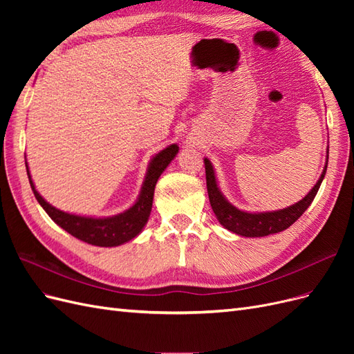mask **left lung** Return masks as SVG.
I'll return each instance as SVG.
<instances>
[{"label": "left lung", "mask_w": 354, "mask_h": 354, "mask_svg": "<svg viewBox=\"0 0 354 354\" xmlns=\"http://www.w3.org/2000/svg\"><path fill=\"white\" fill-rule=\"evenodd\" d=\"M329 146L326 149V162L324 167L322 174H320L316 185L312 187V190L301 199L295 202L294 205L286 207L283 209L277 211H263V212H250L242 211L226 199L221 194V190L217 185L216 171L208 158H203V164H205V174H207V189H208V198L212 207L214 214L218 220V223L224 229L230 230L232 233H236L239 236L245 238H261L269 236L273 233H279L285 229H288L291 224H294L299 217L303 216V212L310 207V203L313 202L317 190L320 187V183L324 181V177L326 174L328 168V155Z\"/></svg>", "instance_id": "8db88e82"}]
</instances>
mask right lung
<instances>
[{"mask_svg": "<svg viewBox=\"0 0 354 354\" xmlns=\"http://www.w3.org/2000/svg\"><path fill=\"white\" fill-rule=\"evenodd\" d=\"M178 153V146L169 145L162 151L158 152L147 165L146 176L136 202L125 209L124 212L116 214L111 217H90V216H78V214L65 212L57 209L42 198L35 189L32 181L29 167L26 164V173L32 192L39 202V205L44 208L48 217L55 221L63 230L71 233L77 239L87 242L95 246H118L133 241L142 233L152 211V202L156 181L164 173L165 168L171 164V160Z\"/></svg>", "mask_w": 354, "mask_h": 354, "instance_id": "obj_1", "label": "right lung"}]
</instances>
